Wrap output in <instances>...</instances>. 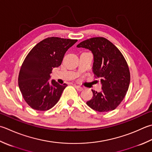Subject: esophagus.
<instances>
[{
  "mask_svg": "<svg viewBox=\"0 0 152 152\" xmlns=\"http://www.w3.org/2000/svg\"><path fill=\"white\" fill-rule=\"evenodd\" d=\"M75 88H76V89L78 91H82L83 90H84V88H83L82 87H81V86H76V85H75Z\"/></svg>",
  "mask_w": 152,
  "mask_h": 152,
  "instance_id": "34e87169",
  "label": "esophagus"
}]
</instances>
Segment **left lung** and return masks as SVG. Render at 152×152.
I'll list each match as a JSON object with an SVG mask.
<instances>
[{"instance_id":"8db88e82","label":"left lung","mask_w":152,"mask_h":152,"mask_svg":"<svg viewBox=\"0 0 152 152\" xmlns=\"http://www.w3.org/2000/svg\"><path fill=\"white\" fill-rule=\"evenodd\" d=\"M77 47L91 50L94 55L93 72L100 79L102 91L92 90L93 97L86 102L95 111L115 109L125 97L130 81L129 66L122 53L104 37H93L80 43Z\"/></svg>"}]
</instances>
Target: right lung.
I'll use <instances>...</instances> for the list:
<instances>
[{
  "instance_id": "right-lung-1",
  "label": "right lung",
  "mask_w": 152,
  "mask_h": 152,
  "mask_svg": "<svg viewBox=\"0 0 152 152\" xmlns=\"http://www.w3.org/2000/svg\"><path fill=\"white\" fill-rule=\"evenodd\" d=\"M76 39L48 37L33 48L21 66L18 86L26 102L33 109L47 111L60 99L67 84L50 80L54 68L62 63L65 53Z\"/></svg>"
}]
</instances>
